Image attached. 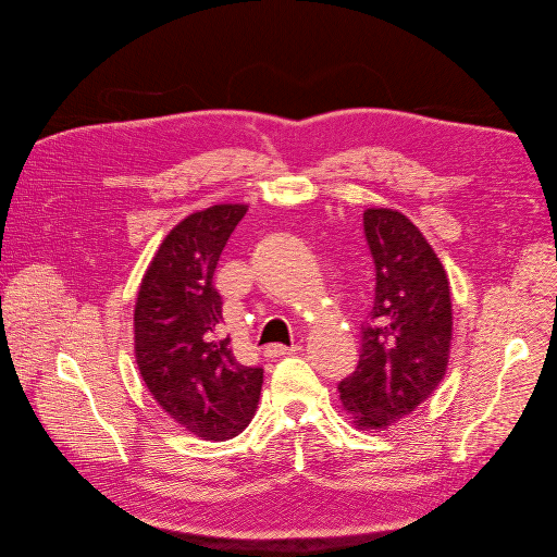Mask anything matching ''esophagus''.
Segmentation results:
<instances>
[{"mask_svg": "<svg viewBox=\"0 0 557 557\" xmlns=\"http://www.w3.org/2000/svg\"><path fill=\"white\" fill-rule=\"evenodd\" d=\"M294 351H298L296 345H292V347H285V345H268V347L263 349V356H265V358H283V356H292Z\"/></svg>", "mask_w": 557, "mask_h": 557, "instance_id": "obj_1", "label": "esophagus"}]
</instances>
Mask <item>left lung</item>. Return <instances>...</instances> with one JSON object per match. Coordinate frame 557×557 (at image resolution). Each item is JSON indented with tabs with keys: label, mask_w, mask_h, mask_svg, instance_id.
<instances>
[{
	"label": "left lung",
	"mask_w": 557,
	"mask_h": 557,
	"mask_svg": "<svg viewBox=\"0 0 557 557\" xmlns=\"http://www.w3.org/2000/svg\"><path fill=\"white\" fill-rule=\"evenodd\" d=\"M364 237L375 298L358 369L338 388L356 428L382 430L410 414L446 375L453 302L446 270L406 214L369 208Z\"/></svg>",
	"instance_id": "1"
}]
</instances>
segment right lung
<instances>
[{
	"mask_svg": "<svg viewBox=\"0 0 557 557\" xmlns=\"http://www.w3.org/2000/svg\"><path fill=\"white\" fill-rule=\"evenodd\" d=\"M248 206L219 203L188 214L158 248L138 292L134 343L140 375L188 432L226 441L252 421L263 369L242 364L224 333L212 276Z\"/></svg>",
	"mask_w": 557,
	"mask_h": 557,
	"instance_id": "right-lung-1",
	"label": "right lung"
}]
</instances>
